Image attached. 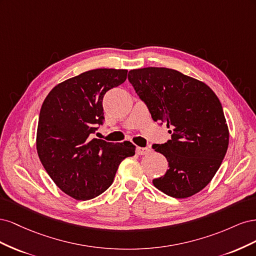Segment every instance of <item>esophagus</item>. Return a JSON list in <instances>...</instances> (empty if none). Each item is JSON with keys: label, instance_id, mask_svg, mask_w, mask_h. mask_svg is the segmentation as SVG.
I'll list each match as a JSON object with an SVG mask.
<instances>
[{"label": "esophagus", "instance_id": "esophagus-1", "mask_svg": "<svg viewBox=\"0 0 256 256\" xmlns=\"http://www.w3.org/2000/svg\"><path fill=\"white\" fill-rule=\"evenodd\" d=\"M136 152L138 154H150L152 150L150 148H148V147H138Z\"/></svg>", "mask_w": 256, "mask_h": 256}]
</instances>
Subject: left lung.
Returning a JSON list of instances; mask_svg holds the SVG:
<instances>
[{
    "label": "left lung",
    "mask_w": 256,
    "mask_h": 256,
    "mask_svg": "<svg viewBox=\"0 0 256 256\" xmlns=\"http://www.w3.org/2000/svg\"><path fill=\"white\" fill-rule=\"evenodd\" d=\"M128 80L154 122H166L171 140L154 144L170 168L154 187L186 198L204 189L220 168L228 146V128L219 98L204 82L164 67L134 69Z\"/></svg>",
    "instance_id": "obj_1"
}]
</instances>
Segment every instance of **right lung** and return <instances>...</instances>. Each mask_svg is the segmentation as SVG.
<instances>
[{"instance_id": "add662e5", "label": "right lung", "mask_w": 256, "mask_h": 256, "mask_svg": "<svg viewBox=\"0 0 256 256\" xmlns=\"http://www.w3.org/2000/svg\"><path fill=\"white\" fill-rule=\"evenodd\" d=\"M126 69L99 68L58 84L46 97L38 120L36 148L46 171L66 194L94 198L112 184L120 162L136 154L129 141L92 138L104 124L106 92L127 78Z\"/></svg>"}]
</instances>
